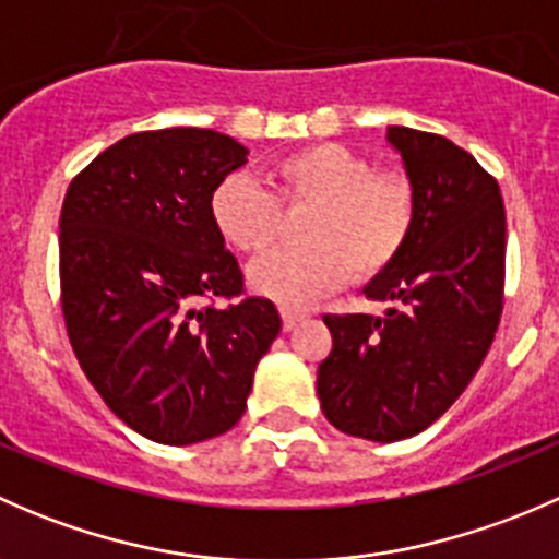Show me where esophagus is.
<instances>
[{
	"label": "esophagus",
	"instance_id": "obj_1",
	"mask_svg": "<svg viewBox=\"0 0 559 559\" xmlns=\"http://www.w3.org/2000/svg\"><path fill=\"white\" fill-rule=\"evenodd\" d=\"M281 319H284V330L292 332L302 319H306V316H302L300 311H289V308H284V311H281Z\"/></svg>",
	"mask_w": 559,
	"mask_h": 559
}]
</instances>
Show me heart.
I'll use <instances>...</instances> for the list:
<instances>
[{"label": "heart", "instance_id": "obj_1", "mask_svg": "<svg viewBox=\"0 0 559 559\" xmlns=\"http://www.w3.org/2000/svg\"><path fill=\"white\" fill-rule=\"evenodd\" d=\"M273 194L243 173L211 191V222L235 251L259 257L278 240L281 207H311L302 248L251 264L253 292L284 306H311L354 281L384 275L408 246L416 194L405 175L376 170L370 156L341 143H311L278 156L267 170Z\"/></svg>", "mask_w": 559, "mask_h": 559}]
</instances>
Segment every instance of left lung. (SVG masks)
I'll list each match as a JSON object with an SVG mask.
<instances>
[{
    "instance_id": "8db88e82",
    "label": "left lung",
    "mask_w": 559,
    "mask_h": 559,
    "mask_svg": "<svg viewBox=\"0 0 559 559\" xmlns=\"http://www.w3.org/2000/svg\"><path fill=\"white\" fill-rule=\"evenodd\" d=\"M416 194L408 246L365 286L386 316L326 313L332 352L316 392L332 427L392 443L430 427L465 392L498 332L506 207L498 180L441 134L389 127Z\"/></svg>"
}]
</instances>
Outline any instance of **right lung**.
<instances>
[{
  "instance_id": "obj_1",
  "label": "right lung",
  "mask_w": 559,
  "mask_h": 559,
  "mask_svg": "<svg viewBox=\"0 0 559 559\" xmlns=\"http://www.w3.org/2000/svg\"><path fill=\"white\" fill-rule=\"evenodd\" d=\"M246 156V145L213 129L138 132L67 189V335L107 408L148 441L189 447L233 430L253 370L281 332L267 297L200 308L243 292L207 202Z\"/></svg>"
}]
</instances>
